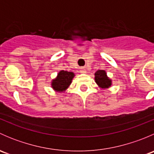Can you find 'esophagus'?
<instances>
[{
	"mask_svg": "<svg viewBox=\"0 0 154 154\" xmlns=\"http://www.w3.org/2000/svg\"><path fill=\"white\" fill-rule=\"evenodd\" d=\"M80 73H82V74H85V73L86 72V68H80Z\"/></svg>",
	"mask_w": 154,
	"mask_h": 154,
	"instance_id": "1",
	"label": "esophagus"
}]
</instances>
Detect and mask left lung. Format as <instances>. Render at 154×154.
Masks as SVG:
<instances>
[{
    "label": "left lung",
    "mask_w": 154,
    "mask_h": 154,
    "mask_svg": "<svg viewBox=\"0 0 154 154\" xmlns=\"http://www.w3.org/2000/svg\"><path fill=\"white\" fill-rule=\"evenodd\" d=\"M94 80L99 86L101 88H108L111 86V80L106 77V74L103 70H98L94 74Z\"/></svg>",
    "instance_id": "8db88e82"
}]
</instances>
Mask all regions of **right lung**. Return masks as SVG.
Here are the masks:
<instances>
[{
  "instance_id": "add662e5",
  "label": "right lung",
  "mask_w": 154,
  "mask_h": 154,
  "mask_svg": "<svg viewBox=\"0 0 154 154\" xmlns=\"http://www.w3.org/2000/svg\"><path fill=\"white\" fill-rule=\"evenodd\" d=\"M74 77V73L66 71H61L58 74L57 79L53 80L52 87L59 91H63L71 84V80Z\"/></svg>"
}]
</instances>
